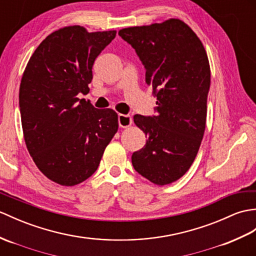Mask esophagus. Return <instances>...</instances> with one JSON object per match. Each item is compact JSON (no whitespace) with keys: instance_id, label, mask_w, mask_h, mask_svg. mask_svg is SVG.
<instances>
[{"instance_id":"obj_1","label":"esophagus","mask_w":256,"mask_h":256,"mask_svg":"<svg viewBox=\"0 0 256 256\" xmlns=\"http://www.w3.org/2000/svg\"><path fill=\"white\" fill-rule=\"evenodd\" d=\"M118 126H120V128H126L130 126H132V122H133L130 116H126V114H118Z\"/></svg>"}]
</instances>
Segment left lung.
Segmentation results:
<instances>
[{
    "mask_svg": "<svg viewBox=\"0 0 256 256\" xmlns=\"http://www.w3.org/2000/svg\"><path fill=\"white\" fill-rule=\"evenodd\" d=\"M146 68L145 82L157 97V116H134L147 142L133 152L132 164L157 186L176 180L191 167L203 140L210 68L205 48L186 22L121 29Z\"/></svg>",
    "mask_w": 256,
    "mask_h": 256,
    "instance_id": "left-lung-1",
    "label": "left lung"
}]
</instances>
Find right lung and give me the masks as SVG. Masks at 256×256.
Here are the masks:
<instances>
[{"label":"right lung","instance_id":"obj_1","mask_svg":"<svg viewBox=\"0 0 256 256\" xmlns=\"http://www.w3.org/2000/svg\"><path fill=\"white\" fill-rule=\"evenodd\" d=\"M116 30L88 32L75 25L53 32L29 58L20 87L24 138L38 169L73 186L97 170L116 133L118 114L77 97L88 94L96 58Z\"/></svg>","mask_w":256,"mask_h":256}]
</instances>
